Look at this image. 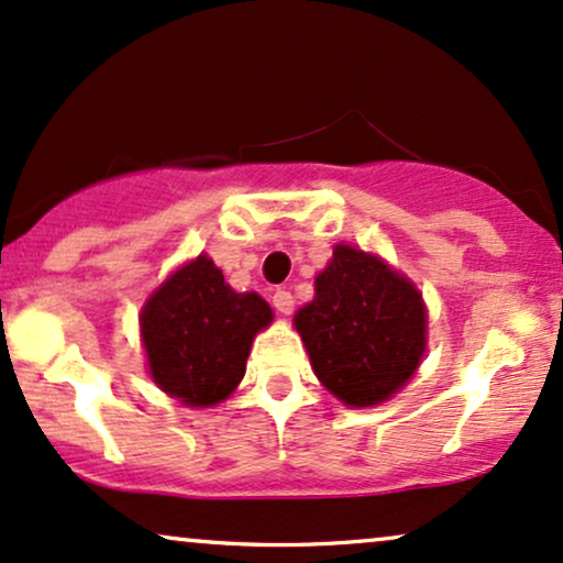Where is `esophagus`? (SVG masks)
<instances>
[{
    "label": "esophagus",
    "mask_w": 563,
    "mask_h": 563,
    "mask_svg": "<svg viewBox=\"0 0 563 563\" xmlns=\"http://www.w3.org/2000/svg\"><path fill=\"white\" fill-rule=\"evenodd\" d=\"M274 308L279 310L282 316H289L295 310V297L287 289H276L274 292Z\"/></svg>",
    "instance_id": "obj_1"
}]
</instances>
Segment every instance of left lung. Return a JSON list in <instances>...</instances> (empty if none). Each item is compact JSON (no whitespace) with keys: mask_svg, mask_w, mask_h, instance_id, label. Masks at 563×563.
<instances>
[{"mask_svg":"<svg viewBox=\"0 0 563 563\" xmlns=\"http://www.w3.org/2000/svg\"><path fill=\"white\" fill-rule=\"evenodd\" d=\"M426 302L412 282L378 255L336 245L316 276V297L297 310L316 376L346 407L391 399L426 352Z\"/></svg>","mask_w":563,"mask_h":563,"instance_id":"8db88e82","label":"left lung"}]
</instances>
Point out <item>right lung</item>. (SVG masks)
Here are the masks:
<instances>
[{"label":"right lung","mask_w":563,"mask_h":563,"mask_svg":"<svg viewBox=\"0 0 563 563\" xmlns=\"http://www.w3.org/2000/svg\"><path fill=\"white\" fill-rule=\"evenodd\" d=\"M274 321L255 292H234L208 255L185 263L143 305L148 373L187 407L224 401L245 376L250 346Z\"/></svg>","instance_id":"right-lung-1"}]
</instances>
